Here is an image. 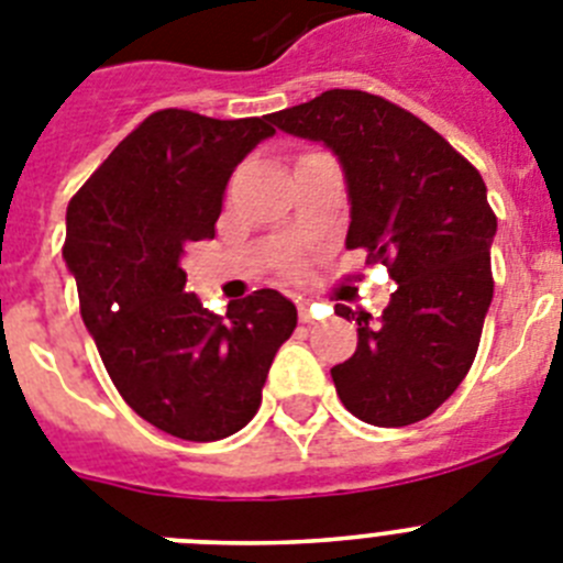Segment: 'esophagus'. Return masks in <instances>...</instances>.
<instances>
[{
  "instance_id": "34e87169",
  "label": "esophagus",
  "mask_w": 563,
  "mask_h": 563,
  "mask_svg": "<svg viewBox=\"0 0 563 563\" xmlns=\"http://www.w3.org/2000/svg\"><path fill=\"white\" fill-rule=\"evenodd\" d=\"M298 321H301V324H312V305H310V301H298Z\"/></svg>"
}]
</instances>
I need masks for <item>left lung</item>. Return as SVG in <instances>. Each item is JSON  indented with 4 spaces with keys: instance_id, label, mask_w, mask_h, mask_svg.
Segmentation results:
<instances>
[{
    "instance_id": "1",
    "label": "left lung",
    "mask_w": 563,
    "mask_h": 563,
    "mask_svg": "<svg viewBox=\"0 0 563 563\" xmlns=\"http://www.w3.org/2000/svg\"><path fill=\"white\" fill-rule=\"evenodd\" d=\"M271 123L335 154L350 194L346 247H366L397 282L377 324L335 305L357 321L355 355L332 366L338 397L383 429L426 420L471 369L494 298L496 213L479 172L417 114L361 89H327Z\"/></svg>"
}]
</instances>
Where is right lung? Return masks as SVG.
<instances>
[{
	"label": "right lung",
	"instance_id": "right-lung-1",
	"mask_svg": "<svg viewBox=\"0 0 563 563\" xmlns=\"http://www.w3.org/2000/svg\"><path fill=\"white\" fill-rule=\"evenodd\" d=\"M271 114L217 121L161 109L126 134L67 208L64 262L114 389L154 429L213 442L245 429L296 305L276 290L228 305L186 292L183 256L213 239L233 168L273 137Z\"/></svg>",
	"mask_w": 563,
	"mask_h": 563
}]
</instances>
